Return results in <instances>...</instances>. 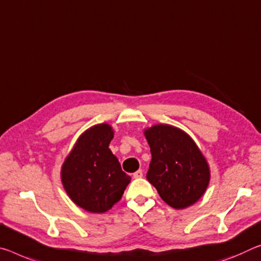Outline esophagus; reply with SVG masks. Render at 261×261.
I'll return each mask as SVG.
<instances>
[{
    "instance_id": "esophagus-1",
    "label": "esophagus",
    "mask_w": 261,
    "mask_h": 261,
    "mask_svg": "<svg viewBox=\"0 0 261 261\" xmlns=\"http://www.w3.org/2000/svg\"><path fill=\"white\" fill-rule=\"evenodd\" d=\"M134 177L135 179H140V177H143V171L142 169H138L137 172L134 173Z\"/></svg>"
}]
</instances>
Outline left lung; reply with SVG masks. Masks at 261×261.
Instances as JSON below:
<instances>
[{
	"label": "left lung",
	"mask_w": 261,
	"mask_h": 261,
	"mask_svg": "<svg viewBox=\"0 0 261 261\" xmlns=\"http://www.w3.org/2000/svg\"><path fill=\"white\" fill-rule=\"evenodd\" d=\"M152 159L147 180L174 209L193 205L205 193L210 168L193 138L179 127L154 124L144 130Z\"/></svg>",
	"instance_id": "1"
}]
</instances>
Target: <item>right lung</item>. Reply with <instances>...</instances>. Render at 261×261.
I'll return each instance as SVG.
<instances>
[{
    "label": "right lung",
    "mask_w": 261,
    "mask_h": 261,
    "mask_svg": "<svg viewBox=\"0 0 261 261\" xmlns=\"http://www.w3.org/2000/svg\"><path fill=\"white\" fill-rule=\"evenodd\" d=\"M113 138L110 124L90 126L80 135L61 166V182L68 197L88 213L108 212L131 181L109 148Z\"/></svg>",
    "instance_id": "add662e5"
}]
</instances>
